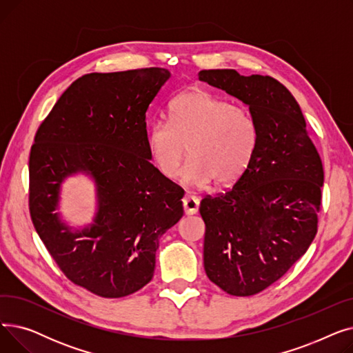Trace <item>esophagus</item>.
Returning <instances> with one entry per match:
<instances>
[{
  "instance_id": "1",
  "label": "esophagus",
  "mask_w": 353,
  "mask_h": 353,
  "mask_svg": "<svg viewBox=\"0 0 353 353\" xmlns=\"http://www.w3.org/2000/svg\"><path fill=\"white\" fill-rule=\"evenodd\" d=\"M200 200L196 196H186L183 199V209L186 214H196L199 212Z\"/></svg>"
}]
</instances>
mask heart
<instances>
[{
	"label": "heart",
	"mask_w": 353,
	"mask_h": 353,
	"mask_svg": "<svg viewBox=\"0 0 353 353\" xmlns=\"http://www.w3.org/2000/svg\"><path fill=\"white\" fill-rule=\"evenodd\" d=\"M257 130L243 107L203 88H190L169 105V121L148 125L145 145L157 172L169 180L180 176L192 186L229 188L246 173L254 156Z\"/></svg>",
	"instance_id": "b5f03b06"
}]
</instances>
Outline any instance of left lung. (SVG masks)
<instances>
[{
  "mask_svg": "<svg viewBox=\"0 0 353 353\" xmlns=\"http://www.w3.org/2000/svg\"><path fill=\"white\" fill-rule=\"evenodd\" d=\"M199 79L248 104L256 123L246 173L200 203L208 277L229 294L252 296L279 281L316 236L323 164L282 83L236 70H201Z\"/></svg>",
  "mask_w": 353,
  "mask_h": 353,
  "instance_id": "8db88e82",
  "label": "left lung"
}]
</instances>
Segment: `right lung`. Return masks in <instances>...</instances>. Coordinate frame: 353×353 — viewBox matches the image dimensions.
I'll use <instances>...</instances> for the list:
<instances>
[{
  "label": "right lung",
  "mask_w": 353,
  "mask_h": 353,
  "mask_svg": "<svg viewBox=\"0 0 353 353\" xmlns=\"http://www.w3.org/2000/svg\"><path fill=\"white\" fill-rule=\"evenodd\" d=\"M170 77L150 67L77 79L37 130L30 152L32 225L60 270L101 298H123L152 281L159 240L183 216L184 190L161 176L145 145V111ZM97 180L95 223L71 232L53 210L61 181Z\"/></svg>",
  "instance_id": "add662e5"
}]
</instances>
